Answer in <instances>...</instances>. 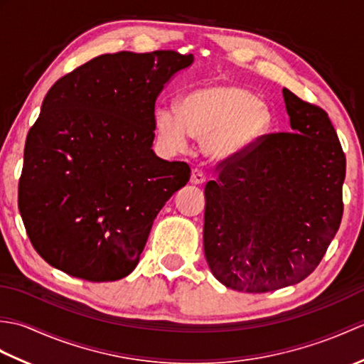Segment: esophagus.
Listing matches in <instances>:
<instances>
[{"label": "esophagus", "instance_id": "esophagus-1", "mask_svg": "<svg viewBox=\"0 0 364 364\" xmlns=\"http://www.w3.org/2000/svg\"><path fill=\"white\" fill-rule=\"evenodd\" d=\"M205 175H203V172H200V170H192V173H191V183L192 184H203L205 183Z\"/></svg>", "mask_w": 364, "mask_h": 364}]
</instances>
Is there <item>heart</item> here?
<instances>
[{
    "label": "heart",
    "mask_w": 364,
    "mask_h": 364,
    "mask_svg": "<svg viewBox=\"0 0 364 364\" xmlns=\"http://www.w3.org/2000/svg\"><path fill=\"white\" fill-rule=\"evenodd\" d=\"M159 144L167 151L186 149L189 134L202 139V150L213 161L241 156L270 128V111L257 95L235 82H213L189 92L180 114L162 107L154 117Z\"/></svg>",
    "instance_id": "b5f03b06"
}]
</instances>
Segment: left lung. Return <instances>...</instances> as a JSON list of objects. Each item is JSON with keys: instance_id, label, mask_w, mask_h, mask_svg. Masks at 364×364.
Instances as JSON below:
<instances>
[{"instance_id": "obj_1", "label": "left lung", "mask_w": 364, "mask_h": 364, "mask_svg": "<svg viewBox=\"0 0 364 364\" xmlns=\"http://www.w3.org/2000/svg\"><path fill=\"white\" fill-rule=\"evenodd\" d=\"M292 133L222 162L205 186V257L227 288L269 292L318 267L343 218L346 156L327 112L283 89Z\"/></svg>"}]
</instances>
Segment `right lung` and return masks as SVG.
<instances>
[{
    "mask_svg": "<svg viewBox=\"0 0 364 364\" xmlns=\"http://www.w3.org/2000/svg\"><path fill=\"white\" fill-rule=\"evenodd\" d=\"M194 63L176 51L103 54L63 76L29 129L18 210L37 253L87 282L129 275L186 162L153 151L154 103Z\"/></svg>",
    "mask_w": 364,
    "mask_h": 364,
    "instance_id": "right-lung-1",
    "label": "right lung"
}]
</instances>
